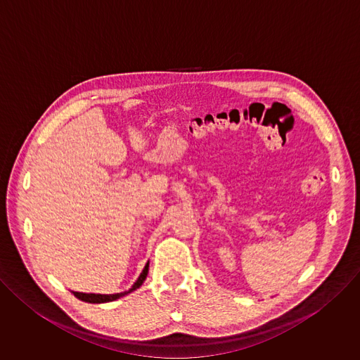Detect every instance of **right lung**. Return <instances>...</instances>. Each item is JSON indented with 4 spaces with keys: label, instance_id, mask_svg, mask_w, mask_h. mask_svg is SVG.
I'll list each match as a JSON object with an SVG mask.
<instances>
[{
    "label": "right lung",
    "instance_id": "obj_1",
    "mask_svg": "<svg viewBox=\"0 0 360 360\" xmlns=\"http://www.w3.org/2000/svg\"><path fill=\"white\" fill-rule=\"evenodd\" d=\"M148 269H149V262H146L142 274L139 275V278L136 279V282L132 285L131 289L125 290V292H121V293H111V295H101V293H82V292H74L72 293L79 299V300H84V302H88V303H107V302H114L131 292H134L135 289H138L143 281L146 279V275H148Z\"/></svg>",
    "mask_w": 360,
    "mask_h": 360
}]
</instances>
